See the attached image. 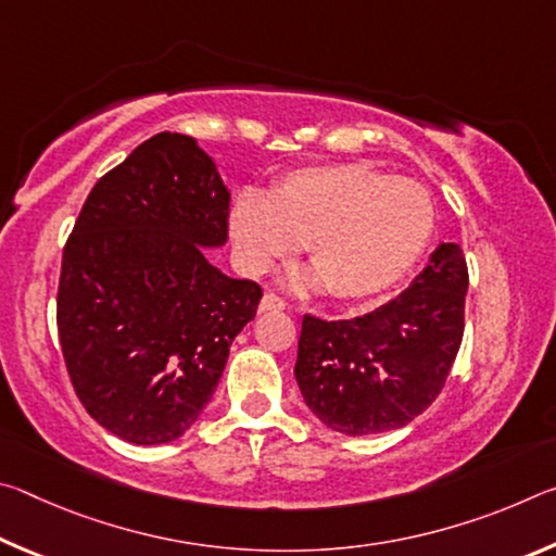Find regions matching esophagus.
Here are the masks:
<instances>
[{"instance_id":"esophagus-1","label":"esophagus","mask_w":556,"mask_h":556,"mask_svg":"<svg viewBox=\"0 0 556 556\" xmlns=\"http://www.w3.org/2000/svg\"><path fill=\"white\" fill-rule=\"evenodd\" d=\"M287 304L285 301H281L277 294H265L262 296V301H260V314H265V312H281V308H285Z\"/></svg>"}]
</instances>
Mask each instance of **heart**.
<instances>
[{
  "label": "heart",
  "mask_w": 556,
  "mask_h": 556,
  "mask_svg": "<svg viewBox=\"0 0 556 556\" xmlns=\"http://www.w3.org/2000/svg\"><path fill=\"white\" fill-rule=\"evenodd\" d=\"M228 230L248 275H265L304 242L312 267L291 271L285 287L296 294L328 287L336 299L355 301L382 294L417 265L434 230V205L409 178L363 164L306 166L267 195L240 193Z\"/></svg>",
  "instance_id": "obj_1"
}]
</instances>
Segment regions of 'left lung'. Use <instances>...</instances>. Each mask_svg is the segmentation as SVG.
Returning a JSON list of instances; mask_svg holds the SVG:
<instances>
[{"instance_id":"1","label":"left lung","mask_w":556,"mask_h":556,"mask_svg":"<svg viewBox=\"0 0 556 556\" xmlns=\"http://www.w3.org/2000/svg\"><path fill=\"white\" fill-rule=\"evenodd\" d=\"M466 257L441 242L397 299L351 321L304 316L296 382L328 429L382 434L437 400L464 338Z\"/></svg>"}]
</instances>
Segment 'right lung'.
Listing matches in <instances>:
<instances>
[{"label":"right lung","mask_w":556,"mask_h":556,"mask_svg":"<svg viewBox=\"0 0 556 556\" xmlns=\"http://www.w3.org/2000/svg\"><path fill=\"white\" fill-rule=\"evenodd\" d=\"M230 191L193 137L162 131L92 188L65 242L59 336L83 407L139 446L201 417L262 289L211 265Z\"/></svg>","instance_id":"obj_1"}]
</instances>
